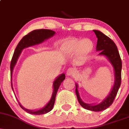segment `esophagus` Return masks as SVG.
Returning a JSON list of instances; mask_svg holds the SVG:
<instances>
[{
  "label": "esophagus",
  "mask_w": 129,
  "mask_h": 129,
  "mask_svg": "<svg viewBox=\"0 0 129 129\" xmlns=\"http://www.w3.org/2000/svg\"><path fill=\"white\" fill-rule=\"evenodd\" d=\"M76 71L75 69L70 67L67 70V75L68 76H73V75H75V74H76Z\"/></svg>",
  "instance_id": "esophagus-1"
}]
</instances>
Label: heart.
I'll use <instances>...</instances> for the list:
<instances>
[{"mask_svg":"<svg viewBox=\"0 0 129 129\" xmlns=\"http://www.w3.org/2000/svg\"><path fill=\"white\" fill-rule=\"evenodd\" d=\"M93 48V42L88 39H70L65 41L61 45V50L65 54L73 55L78 53L82 57L88 56L91 52Z\"/></svg>","mask_w":129,"mask_h":129,"instance_id":"b5f03b06","label":"heart"}]
</instances>
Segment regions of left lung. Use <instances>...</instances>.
Here are the masks:
<instances>
[{
	"label": "left lung",
	"mask_w": 129,
	"mask_h": 129,
	"mask_svg": "<svg viewBox=\"0 0 129 129\" xmlns=\"http://www.w3.org/2000/svg\"><path fill=\"white\" fill-rule=\"evenodd\" d=\"M93 31L94 32L98 38L96 51H100L98 55L104 56L106 57L113 67L114 72H115V82H114L113 86L107 96L101 103L96 104H89L82 101L79 96L78 90V85L76 83L75 91H76L78 101L82 107L87 110L93 111V112H100L110 107L116 97L121 85L122 62H121L119 51L113 41L100 31L94 29Z\"/></svg>",
	"instance_id": "obj_1"
}]
</instances>
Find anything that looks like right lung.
Wrapping results in <instances>:
<instances>
[{"mask_svg": "<svg viewBox=\"0 0 129 129\" xmlns=\"http://www.w3.org/2000/svg\"><path fill=\"white\" fill-rule=\"evenodd\" d=\"M56 33L54 31L51 30V29H35V30L32 31L31 32L29 33L28 35H26L23 37L22 39L20 40V42L17 44L16 47L15 51H14V54H13L12 59H11V64H10V71H11V88L14 91L13 87L12 84V75L14 70V67H15L16 63H17V60H18L19 56L21 54L22 51L24 48H27V47H30V46L38 45V44H41L44 42L45 40L49 39L51 37L55 35ZM66 78V75L64 73L61 74L59 76H57L53 82V91L51 95V99L48 103L42 107V109H39L36 110H31L26 109L24 108L20 104L18 101V103L21 107L22 109L26 111L27 113L30 114H33V115H44L48 112H49L53 109V106H54V102H55V98L57 91L59 89L60 85L63 80Z\"/></svg>", "mask_w": 129, "mask_h": 129, "instance_id": "right-lung-1", "label": "right lung"}]
</instances>
